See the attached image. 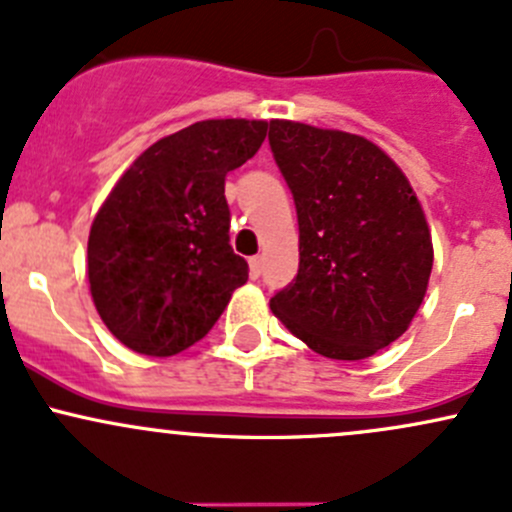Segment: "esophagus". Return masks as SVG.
Returning a JSON list of instances; mask_svg holds the SVG:
<instances>
[{"label": "esophagus", "instance_id": "1", "mask_svg": "<svg viewBox=\"0 0 512 512\" xmlns=\"http://www.w3.org/2000/svg\"><path fill=\"white\" fill-rule=\"evenodd\" d=\"M261 268H263V258H261V256H251V258H249V273H251V278L261 276Z\"/></svg>", "mask_w": 512, "mask_h": 512}]
</instances>
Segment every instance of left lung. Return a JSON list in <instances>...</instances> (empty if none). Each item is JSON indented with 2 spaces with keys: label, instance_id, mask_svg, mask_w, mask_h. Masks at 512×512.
<instances>
[{
  "label": "left lung",
  "instance_id": "8db88e82",
  "mask_svg": "<svg viewBox=\"0 0 512 512\" xmlns=\"http://www.w3.org/2000/svg\"><path fill=\"white\" fill-rule=\"evenodd\" d=\"M298 214V276L271 298L291 333L330 360H365L407 333L434 244L407 175L372 140L271 120Z\"/></svg>",
  "mask_w": 512,
  "mask_h": 512
}]
</instances>
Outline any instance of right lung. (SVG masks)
<instances>
[{
	"instance_id": "right-lung-1",
	"label": "right lung",
	"mask_w": 512,
	"mask_h": 512,
	"mask_svg": "<svg viewBox=\"0 0 512 512\" xmlns=\"http://www.w3.org/2000/svg\"><path fill=\"white\" fill-rule=\"evenodd\" d=\"M266 120H202L152 142L100 204L88 283L100 320L150 357L212 330L249 266L229 244L224 179L256 155Z\"/></svg>"
}]
</instances>
